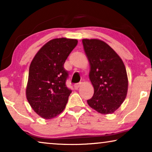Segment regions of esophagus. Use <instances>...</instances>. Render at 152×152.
Instances as JSON below:
<instances>
[{"label":"esophagus","instance_id":"34e87169","mask_svg":"<svg viewBox=\"0 0 152 152\" xmlns=\"http://www.w3.org/2000/svg\"><path fill=\"white\" fill-rule=\"evenodd\" d=\"M81 84H82V83H81V82L80 83H78V84H75L74 85V88L77 90V89H78L79 88H80V86H81Z\"/></svg>","mask_w":152,"mask_h":152}]
</instances>
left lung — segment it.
<instances>
[{
  "mask_svg": "<svg viewBox=\"0 0 152 152\" xmlns=\"http://www.w3.org/2000/svg\"><path fill=\"white\" fill-rule=\"evenodd\" d=\"M90 64V79L94 94L87 103L102 114H110L123 103L127 94L126 68L119 55L99 39H82Z\"/></svg>",
  "mask_w": 152,
  "mask_h": 152,
  "instance_id": "obj_1",
  "label": "left lung"
}]
</instances>
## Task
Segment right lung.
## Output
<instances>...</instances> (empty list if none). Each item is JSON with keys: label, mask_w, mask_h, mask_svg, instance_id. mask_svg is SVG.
I'll return each mask as SVG.
<instances>
[{"label": "right lung", "mask_w": 152, "mask_h": 152, "mask_svg": "<svg viewBox=\"0 0 152 152\" xmlns=\"http://www.w3.org/2000/svg\"><path fill=\"white\" fill-rule=\"evenodd\" d=\"M77 40L52 39L38 51L29 68L26 97L32 109L50 120L65 109L72 91L66 86L68 72L64 68Z\"/></svg>", "instance_id": "right-lung-1"}]
</instances>
